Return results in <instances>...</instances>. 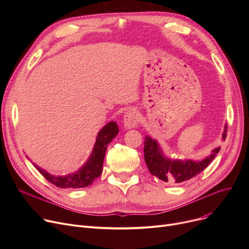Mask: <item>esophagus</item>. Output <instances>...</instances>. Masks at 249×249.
<instances>
[{"mask_svg": "<svg viewBox=\"0 0 249 249\" xmlns=\"http://www.w3.org/2000/svg\"><path fill=\"white\" fill-rule=\"evenodd\" d=\"M139 123V114L136 109L128 110L123 117V125L126 128L136 127Z\"/></svg>", "mask_w": 249, "mask_h": 249, "instance_id": "1", "label": "esophagus"}]
</instances>
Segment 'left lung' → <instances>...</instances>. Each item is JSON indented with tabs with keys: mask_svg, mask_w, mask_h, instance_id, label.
Listing matches in <instances>:
<instances>
[{
	"mask_svg": "<svg viewBox=\"0 0 249 249\" xmlns=\"http://www.w3.org/2000/svg\"><path fill=\"white\" fill-rule=\"evenodd\" d=\"M227 126H225L222 138L226 139ZM220 147L212 150L211 155L201 161L193 160H171L165 159L161 154L158 142L146 136L144 140V160L152 176L159 178L163 181H175L177 184L189 180L203 172L211 163Z\"/></svg>",
	"mask_w": 249,
	"mask_h": 249,
	"instance_id": "obj_1",
	"label": "left lung"
}]
</instances>
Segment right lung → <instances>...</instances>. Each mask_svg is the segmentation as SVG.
<instances>
[{
	"label": "right lung",
	"mask_w": 249,
	"mask_h": 249,
	"mask_svg": "<svg viewBox=\"0 0 249 249\" xmlns=\"http://www.w3.org/2000/svg\"><path fill=\"white\" fill-rule=\"evenodd\" d=\"M119 129L115 122H110L105 126L98 134L95 146L87 163L77 172L67 177H54L49 175L40 167L36 168L49 182L61 189H80L86 188L94 182L102 174L103 162L107 145L116 137Z\"/></svg>",
	"instance_id": "1"
}]
</instances>
